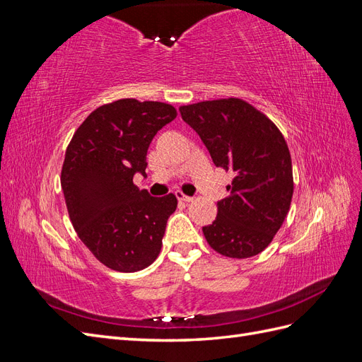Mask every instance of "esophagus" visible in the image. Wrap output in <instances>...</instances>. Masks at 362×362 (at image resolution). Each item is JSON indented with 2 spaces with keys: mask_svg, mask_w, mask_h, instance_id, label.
<instances>
[{
  "mask_svg": "<svg viewBox=\"0 0 362 362\" xmlns=\"http://www.w3.org/2000/svg\"><path fill=\"white\" fill-rule=\"evenodd\" d=\"M175 196H177L178 201H184V202H192L193 201V198H190V196H187V194H184L181 190L175 192Z\"/></svg>",
  "mask_w": 362,
  "mask_h": 362,
  "instance_id": "obj_1",
  "label": "esophagus"
}]
</instances>
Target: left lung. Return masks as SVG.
I'll use <instances>...</instances> for the list:
<instances>
[{"instance_id": "1", "label": "left lung", "mask_w": 362, "mask_h": 362, "mask_svg": "<svg viewBox=\"0 0 362 362\" xmlns=\"http://www.w3.org/2000/svg\"><path fill=\"white\" fill-rule=\"evenodd\" d=\"M180 113L217 168L235 177L229 196L217 202L216 221L202 228L221 255L249 258L264 250L279 231L293 198V169L287 141L272 120L238 100L181 105Z\"/></svg>"}]
</instances>
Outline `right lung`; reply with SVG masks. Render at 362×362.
<instances>
[{
    "label": "right lung",
    "instance_id": "obj_1",
    "mask_svg": "<svg viewBox=\"0 0 362 362\" xmlns=\"http://www.w3.org/2000/svg\"><path fill=\"white\" fill-rule=\"evenodd\" d=\"M177 115L170 104L117 100L87 116L66 148L60 182L69 218L108 269L139 272L160 254L177 196L152 198L133 177L146 175L149 144Z\"/></svg>",
    "mask_w": 362,
    "mask_h": 362
}]
</instances>
